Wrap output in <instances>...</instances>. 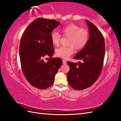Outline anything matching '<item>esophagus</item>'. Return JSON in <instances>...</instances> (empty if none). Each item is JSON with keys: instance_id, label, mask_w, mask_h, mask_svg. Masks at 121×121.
<instances>
[{"instance_id": "esophagus-1", "label": "esophagus", "mask_w": 121, "mask_h": 121, "mask_svg": "<svg viewBox=\"0 0 121 121\" xmlns=\"http://www.w3.org/2000/svg\"><path fill=\"white\" fill-rule=\"evenodd\" d=\"M63 65H65V64H66V61L65 60H63Z\"/></svg>"}]
</instances>
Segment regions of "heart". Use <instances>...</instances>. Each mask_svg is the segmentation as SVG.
<instances>
[{"mask_svg": "<svg viewBox=\"0 0 121 121\" xmlns=\"http://www.w3.org/2000/svg\"><path fill=\"white\" fill-rule=\"evenodd\" d=\"M63 37L69 38L68 47H60L56 50V55L63 59H67L73 52V49L80 50L84 48L88 42L89 34L88 30L74 24H70L61 30ZM51 40L52 44L58 46L61 36L56 32L51 33Z\"/></svg>", "mask_w": 121, "mask_h": 121, "instance_id": "obj_1", "label": "heart"}]
</instances>
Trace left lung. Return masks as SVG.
<instances>
[{
	"label": "left lung",
	"instance_id": "1",
	"mask_svg": "<svg viewBox=\"0 0 121 121\" xmlns=\"http://www.w3.org/2000/svg\"><path fill=\"white\" fill-rule=\"evenodd\" d=\"M89 38L86 46L74 56L82 62L68 61L70 71L67 73L68 83L71 87L83 90L91 86L98 78L102 71L104 58V40L95 25L86 20Z\"/></svg>",
	"mask_w": 121,
	"mask_h": 121
}]
</instances>
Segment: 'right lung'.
<instances>
[{"label": "right lung", "mask_w": 121, "mask_h": 121, "mask_svg": "<svg viewBox=\"0 0 121 121\" xmlns=\"http://www.w3.org/2000/svg\"><path fill=\"white\" fill-rule=\"evenodd\" d=\"M60 23L54 20L37 18L25 30L20 44V62L23 73L29 83L43 89L53 84L56 74L62 65L59 58H52L53 45L50 35ZM49 56L47 63L43 59Z\"/></svg>", "instance_id": "right-lung-1"}]
</instances>
